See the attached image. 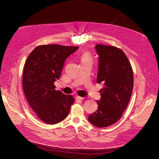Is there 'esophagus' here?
I'll return each instance as SVG.
<instances>
[{
  "mask_svg": "<svg viewBox=\"0 0 159 159\" xmlns=\"http://www.w3.org/2000/svg\"><path fill=\"white\" fill-rule=\"evenodd\" d=\"M75 99H77V100H83L84 99V98H82V97H80V96H77L75 97Z\"/></svg>",
  "mask_w": 159,
  "mask_h": 159,
  "instance_id": "obj_1",
  "label": "esophagus"
}]
</instances>
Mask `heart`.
Wrapping results in <instances>:
<instances>
[{
  "instance_id": "heart-1",
  "label": "heart",
  "mask_w": 159,
  "mask_h": 159,
  "mask_svg": "<svg viewBox=\"0 0 159 159\" xmlns=\"http://www.w3.org/2000/svg\"><path fill=\"white\" fill-rule=\"evenodd\" d=\"M80 60L82 61V63L90 62L91 61V56H90V54L87 52H84L80 57Z\"/></svg>"
}]
</instances>
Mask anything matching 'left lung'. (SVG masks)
Wrapping results in <instances>:
<instances>
[{"instance_id": "left-lung-1", "label": "left lung", "mask_w": 159, "mask_h": 159, "mask_svg": "<svg viewBox=\"0 0 159 159\" xmlns=\"http://www.w3.org/2000/svg\"><path fill=\"white\" fill-rule=\"evenodd\" d=\"M99 56L97 82L104 84L97 101L98 109L88 120L93 125L104 128L115 124L122 116L131 98L133 87L131 65L123 50L116 47L98 44Z\"/></svg>"}]
</instances>
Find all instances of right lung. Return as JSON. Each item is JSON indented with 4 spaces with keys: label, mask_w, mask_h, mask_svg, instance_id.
Instances as JSON below:
<instances>
[{
    "label": "right lung",
    "mask_w": 159,
    "mask_h": 159,
    "mask_svg": "<svg viewBox=\"0 0 159 159\" xmlns=\"http://www.w3.org/2000/svg\"><path fill=\"white\" fill-rule=\"evenodd\" d=\"M78 48L57 44L39 45L26 61L22 74L25 96L37 116L47 124L65 119L75 101L72 95L55 90L54 82L61 77L66 58Z\"/></svg>",
    "instance_id": "1"
}]
</instances>
